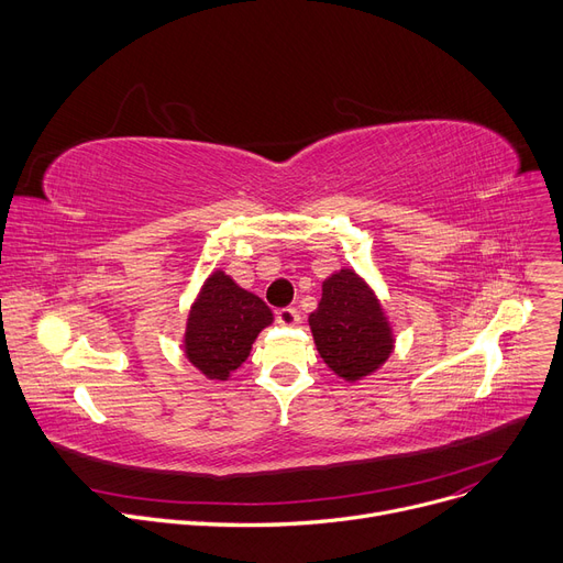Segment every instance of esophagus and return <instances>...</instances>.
I'll return each instance as SVG.
<instances>
[{
    "label": "esophagus",
    "mask_w": 563,
    "mask_h": 563,
    "mask_svg": "<svg viewBox=\"0 0 563 563\" xmlns=\"http://www.w3.org/2000/svg\"><path fill=\"white\" fill-rule=\"evenodd\" d=\"M276 321L280 325H296L298 321H301V317H298V312L294 308H283L276 312Z\"/></svg>",
    "instance_id": "esophagus-1"
}]
</instances>
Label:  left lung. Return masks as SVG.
Segmentation results:
<instances>
[{
  "label": "left lung",
  "instance_id": "1",
  "mask_svg": "<svg viewBox=\"0 0 563 563\" xmlns=\"http://www.w3.org/2000/svg\"><path fill=\"white\" fill-rule=\"evenodd\" d=\"M308 323L325 366L351 385L383 368L396 349L394 325L376 289L349 267L323 280Z\"/></svg>",
  "mask_w": 563,
  "mask_h": 563
}]
</instances>
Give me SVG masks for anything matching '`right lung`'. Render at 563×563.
Wrapping results in <instances>:
<instances>
[{"mask_svg":"<svg viewBox=\"0 0 563 563\" xmlns=\"http://www.w3.org/2000/svg\"><path fill=\"white\" fill-rule=\"evenodd\" d=\"M272 323L274 312L260 296L217 269L187 312L183 355L208 380L227 383L251 355L257 334Z\"/></svg>","mask_w":563,"mask_h":563,"instance_id":"obj_1","label":"right lung"}]
</instances>
